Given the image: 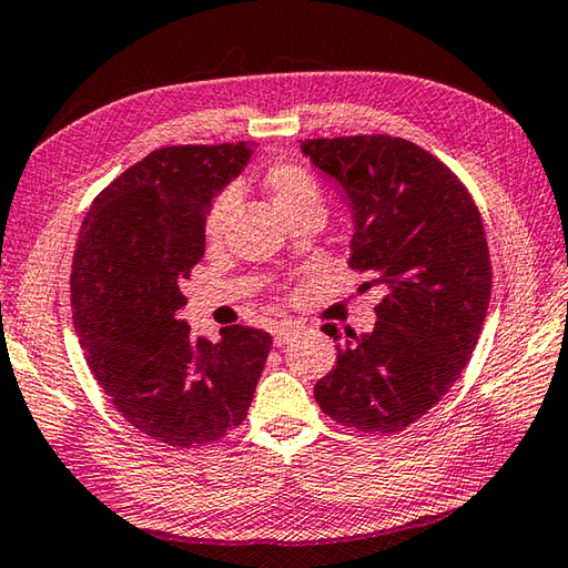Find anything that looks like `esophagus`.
Here are the masks:
<instances>
[{
    "mask_svg": "<svg viewBox=\"0 0 568 568\" xmlns=\"http://www.w3.org/2000/svg\"><path fill=\"white\" fill-rule=\"evenodd\" d=\"M296 336V326L294 324H276L272 328V338H274V346H284L288 344Z\"/></svg>",
    "mask_w": 568,
    "mask_h": 568,
    "instance_id": "obj_1",
    "label": "esophagus"
}]
</instances>
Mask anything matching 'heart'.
I'll use <instances>...</instances> for the list:
<instances>
[{
	"label": "heart",
	"mask_w": 568,
	"mask_h": 568,
	"mask_svg": "<svg viewBox=\"0 0 568 568\" xmlns=\"http://www.w3.org/2000/svg\"><path fill=\"white\" fill-rule=\"evenodd\" d=\"M264 187L276 202L286 220L296 217L298 212L321 207V185L306 168L296 163H274L264 170ZM234 207V192L224 190L210 205L205 220V240L207 244L220 242L224 224Z\"/></svg>",
	"instance_id": "b5f03b06"
}]
</instances>
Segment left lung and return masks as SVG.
I'll return each instance as SVG.
<instances>
[{
  "label": "left lung",
  "instance_id": "8db88e82",
  "mask_svg": "<svg viewBox=\"0 0 568 568\" xmlns=\"http://www.w3.org/2000/svg\"><path fill=\"white\" fill-rule=\"evenodd\" d=\"M302 153L344 190L351 270L388 286L371 334L326 331L341 344L314 398L356 430H405L450 390L483 334L491 292L483 217L453 170L403 138H314Z\"/></svg>",
  "mask_w": 568,
  "mask_h": 568
}]
</instances>
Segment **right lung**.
<instances>
[{
  "mask_svg": "<svg viewBox=\"0 0 568 568\" xmlns=\"http://www.w3.org/2000/svg\"><path fill=\"white\" fill-rule=\"evenodd\" d=\"M250 155L247 143L153 151L93 200L73 252V326L93 378L135 430L173 447L237 427L272 348L240 324L220 344L192 341L180 318L212 197Z\"/></svg>",
  "mask_w": 568,
  "mask_h": 568,
  "instance_id": "1",
  "label": "right lung"
}]
</instances>
